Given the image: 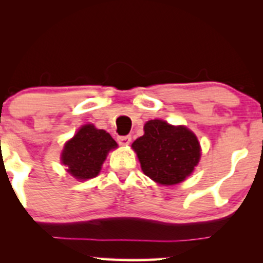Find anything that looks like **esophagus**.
Segmentation results:
<instances>
[{"mask_svg": "<svg viewBox=\"0 0 263 263\" xmlns=\"http://www.w3.org/2000/svg\"><path fill=\"white\" fill-rule=\"evenodd\" d=\"M117 142H119L121 146H127V144L131 143V136H120L117 138Z\"/></svg>", "mask_w": 263, "mask_h": 263, "instance_id": "34e87169", "label": "esophagus"}]
</instances>
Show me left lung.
<instances>
[{
  "label": "left lung",
  "mask_w": 263,
  "mask_h": 263,
  "mask_svg": "<svg viewBox=\"0 0 263 263\" xmlns=\"http://www.w3.org/2000/svg\"><path fill=\"white\" fill-rule=\"evenodd\" d=\"M143 129L144 135L132 143L143 173L164 185L183 182L200 158L197 136L162 120H151Z\"/></svg>",
  "instance_id": "obj_1"
}]
</instances>
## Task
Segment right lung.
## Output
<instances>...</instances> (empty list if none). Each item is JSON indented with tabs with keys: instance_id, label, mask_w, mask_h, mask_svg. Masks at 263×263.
Wrapping results in <instances>:
<instances>
[{
	"instance_id": "right-lung-1",
	"label": "right lung",
	"mask_w": 263,
	"mask_h": 263,
	"mask_svg": "<svg viewBox=\"0 0 263 263\" xmlns=\"http://www.w3.org/2000/svg\"><path fill=\"white\" fill-rule=\"evenodd\" d=\"M116 147L110 134L95 128L93 125H85L65 143L62 162L77 179H90L98 176L107 152Z\"/></svg>"
}]
</instances>
